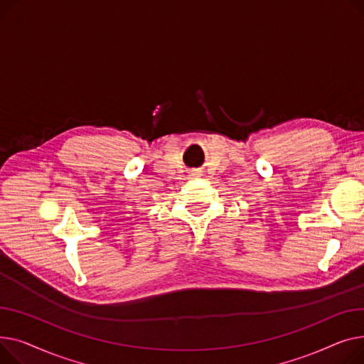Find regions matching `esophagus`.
I'll use <instances>...</instances> for the list:
<instances>
[{
	"mask_svg": "<svg viewBox=\"0 0 364 364\" xmlns=\"http://www.w3.org/2000/svg\"><path fill=\"white\" fill-rule=\"evenodd\" d=\"M188 173H189L191 178H196V176H200V175H201V172H200L198 168H192V170H189Z\"/></svg>",
	"mask_w": 364,
	"mask_h": 364,
	"instance_id": "1",
	"label": "esophagus"
}]
</instances>
